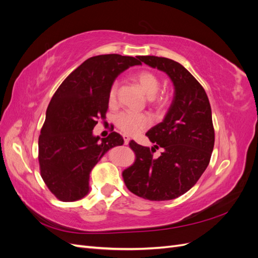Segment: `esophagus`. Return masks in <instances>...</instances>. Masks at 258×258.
I'll return each mask as SVG.
<instances>
[{"mask_svg": "<svg viewBox=\"0 0 258 258\" xmlns=\"http://www.w3.org/2000/svg\"><path fill=\"white\" fill-rule=\"evenodd\" d=\"M122 139H123V143L127 145L129 143V141H130V138L127 135H122Z\"/></svg>", "mask_w": 258, "mask_h": 258, "instance_id": "1", "label": "esophagus"}]
</instances>
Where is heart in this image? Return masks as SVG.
I'll list each match as a JSON object with an SVG mask.
<instances>
[{
    "mask_svg": "<svg viewBox=\"0 0 258 258\" xmlns=\"http://www.w3.org/2000/svg\"><path fill=\"white\" fill-rule=\"evenodd\" d=\"M134 77L146 95L150 97L148 102L151 105L155 107H163L168 103V97L166 93L158 92L160 88V80L157 74L148 71V70H142V71L136 73ZM117 92H118V82L114 81L107 92L108 103H115ZM115 123L117 128L121 130L123 134L135 136L150 126L152 123V118L146 113L122 111L115 116Z\"/></svg>",
    "mask_w": 258,
    "mask_h": 258,
    "instance_id": "obj_1",
    "label": "heart"
}]
</instances>
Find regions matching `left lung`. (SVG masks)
Listing matches in <instances>:
<instances>
[{
  "instance_id": "8db88e82",
  "label": "left lung",
  "mask_w": 258,
  "mask_h": 258,
  "mask_svg": "<svg viewBox=\"0 0 258 258\" xmlns=\"http://www.w3.org/2000/svg\"><path fill=\"white\" fill-rule=\"evenodd\" d=\"M140 60L168 74L174 86L172 104L162 122L147 131L154 147L130 141L136 161L122 171L127 188L152 201L175 199L188 191L207 169L214 147L211 105L204 87L178 62L163 57ZM164 151L152 157L156 148Z\"/></svg>"
}]
</instances>
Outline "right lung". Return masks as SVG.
Instances as JSON below:
<instances>
[{"mask_svg": "<svg viewBox=\"0 0 258 258\" xmlns=\"http://www.w3.org/2000/svg\"><path fill=\"white\" fill-rule=\"evenodd\" d=\"M138 64L140 56L91 57L54 92L38 138V162L43 181L57 199L70 202L84 198L89 191L92 168L110 148L123 144L115 131L100 140L92 130L98 119L105 118L111 84L124 70Z\"/></svg>", "mask_w": 258, "mask_h": 258, "instance_id": "obj_1", "label": "right lung"}]
</instances>
